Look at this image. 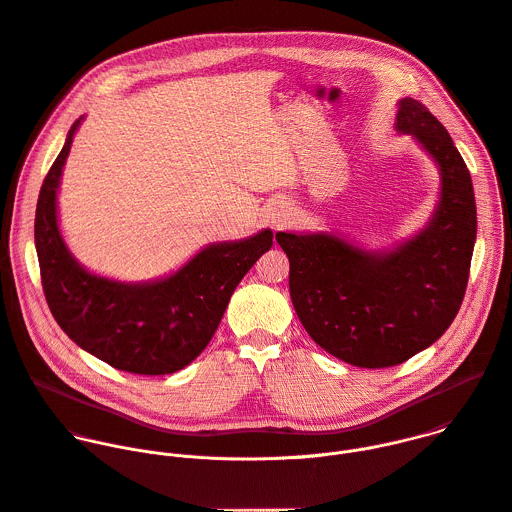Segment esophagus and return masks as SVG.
<instances>
[{
	"label": "esophagus",
	"instance_id": "34e87169",
	"mask_svg": "<svg viewBox=\"0 0 512 512\" xmlns=\"http://www.w3.org/2000/svg\"><path fill=\"white\" fill-rule=\"evenodd\" d=\"M289 221H291V212H289V206L285 204H279L269 212V223L275 231H281L283 227H287Z\"/></svg>",
	"mask_w": 512,
	"mask_h": 512
}]
</instances>
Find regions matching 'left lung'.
Masks as SVG:
<instances>
[{
	"instance_id": "8db88e82",
	"label": "left lung",
	"mask_w": 512,
	"mask_h": 512,
	"mask_svg": "<svg viewBox=\"0 0 512 512\" xmlns=\"http://www.w3.org/2000/svg\"><path fill=\"white\" fill-rule=\"evenodd\" d=\"M397 131L413 135L442 176L427 227L393 251H364L328 233H277L289 296L316 344L360 369H387L431 346L454 322L476 241L470 172L425 105L399 101Z\"/></svg>"
}]
</instances>
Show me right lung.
Masks as SVG:
<instances>
[{"label": "right lung", "instance_id": "add662e5", "mask_svg": "<svg viewBox=\"0 0 512 512\" xmlns=\"http://www.w3.org/2000/svg\"><path fill=\"white\" fill-rule=\"evenodd\" d=\"M40 188L34 239L48 308L83 350L133 375H170L190 364L210 342L235 287L271 249L269 229L235 243H214L170 277L121 283L89 273L66 249L58 231L56 192L72 137Z\"/></svg>", "mask_w": 512, "mask_h": 512}]
</instances>
